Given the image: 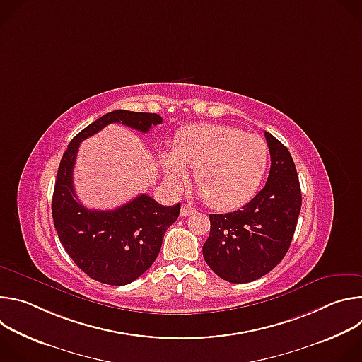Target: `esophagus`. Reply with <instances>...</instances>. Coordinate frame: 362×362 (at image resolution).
<instances>
[{"label": "esophagus", "instance_id": "esophagus-1", "mask_svg": "<svg viewBox=\"0 0 362 362\" xmlns=\"http://www.w3.org/2000/svg\"><path fill=\"white\" fill-rule=\"evenodd\" d=\"M194 212H196V209L192 208V206L183 204L182 209H180V216H182V218H187L189 215H192V214H194Z\"/></svg>", "mask_w": 362, "mask_h": 362}]
</instances>
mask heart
<instances>
[{
	"instance_id": "heart-1",
	"label": "heart",
	"mask_w": 362,
	"mask_h": 362,
	"mask_svg": "<svg viewBox=\"0 0 362 362\" xmlns=\"http://www.w3.org/2000/svg\"><path fill=\"white\" fill-rule=\"evenodd\" d=\"M269 163V147L256 134L228 124L183 127L175 150L162 154L166 176L179 182L194 169V182L212 208L233 209L259 189Z\"/></svg>"
}]
</instances>
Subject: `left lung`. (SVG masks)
<instances>
[{
    "instance_id": "1",
    "label": "left lung",
    "mask_w": 362,
    "mask_h": 362,
    "mask_svg": "<svg viewBox=\"0 0 362 362\" xmlns=\"http://www.w3.org/2000/svg\"><path fill=\"white\" fill-rule=\"evenodd\" d=\"M265 137L271 170L264 189L235 212L209 215L203 257L232 284L259 279L284 259L300 212V186L291 153L271 133L265 132Z\"/></svg>"
}]
</instances>
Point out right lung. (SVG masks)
I'll list each match as a JSON object with an SVG mask.
<instances>
[{
  "label": "right lung",
  "mask_w": 362,
  "mask_h": 362,
  "mask_svg": "<svg viewBox=\"0 0 362 362\" xmlns=\"http://www.w3.org/2000/svg\"><path fill=\"white\" fill-rule=\"evenodd\" d=\"M162 122L156 113L115 110L83 129L63 154L51 203L53 221L74 264L94 281L120 286L144 274L156 261L168 228L179 218L180 203L163 206L140 194L115 211L87 209L73 185L80 143L112 123L147 133Z\"/></svg>",
  "instance_id": "obj_1"
}]
</instances>
